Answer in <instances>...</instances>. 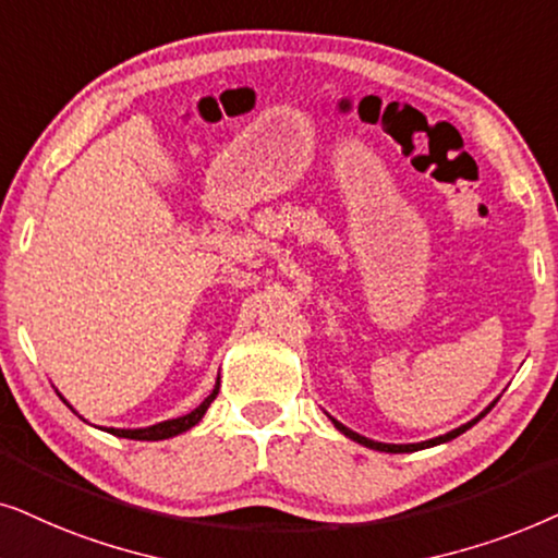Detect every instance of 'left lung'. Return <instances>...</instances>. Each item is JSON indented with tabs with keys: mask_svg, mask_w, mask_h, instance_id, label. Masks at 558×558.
<instances>
[{
	"mask_svg": "<svg viewBox=\"0 0 558 558\" xmlns=\"http://www.w3.org/2000/svg\"><path fill=\"white\" fill-rule=\"evenodd\" d=\"M497 403V400H495ZM495 403H489L485 411H482L477 418H472L470 423H464V426H459V428H454V430H449V434H444V436H436V439H428V441H421V444H383V441H373V439H367V436H360L356 434V430H352V428H347L344 423H339L337 418H331V423L333 426H337L341 434L344 436H349V439L352 441H356V444H362V447H367V449H375V451H388V454H408V451H418V449H428V447H436V444H447V441H451V439H457L459 434H464L466 428H472L474 423H477L480 418H485V415L493 411V405Z\"/></svg>",
	"mask_w": 558,
	"mask_h": 558,
	"instance_id": "left-lung-1",
	"label": "left lung"
}]
</instances>
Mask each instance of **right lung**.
<instances>
[{
  "mask_svg": "<svg viewBox=\"0 0 558 558\" xmlns=\"http://www.w3.org/2000/svg\"><path fill=\"white\" fill-rule=\"evenodd\" d=\"M219 392V380L214 385V390L209 392V398H204V403L198 408H193L191 413L181 415V418H170V421H162V423H155V426H147V428H104L109 430V434L119 436V439H135V441H162V439H173V436L183 434V430H189L196 426L198 421L204 418L206 408L211 405V400L217 398ZM65 403V400H63ZM69 405V403H65ZM71 408V405H69Z\"/></svg>",
  "mask_w": 558,
  "mask_h": 558,
  "instance_id": "1",
  "label": "right lung"
}]
</instances>
